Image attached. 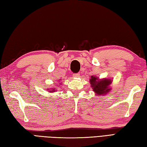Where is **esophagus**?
Returning <instances> with one entry per match:
<instances>
[{
  "instance_id": "34e87169",
  "label": "esophagus",
  "mask_w": 147,
  "mask_h": 147,
  "mask_svg": "<svg viewBox=\"0 0 147 147\" xmlns=\"http://www.w3.org/2000/svg\"><path fill=\"white\" fill-rule=\"evenodd\" d=\"M73 76L74 78H78V77L80 76V73H74L73 74Z\"/></svg>"
}]
</instances>
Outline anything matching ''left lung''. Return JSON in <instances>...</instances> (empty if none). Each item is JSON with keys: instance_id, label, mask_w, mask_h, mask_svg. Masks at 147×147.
<instances>
[{"instance_id": "8db88e82", "label": "left lung", "mask_w": 147, "mask_h": 147, "mask_svg": "<svg viewBox=\"0 0 147 147\" xmlns=\"http://www.w3.org/2000/svg\"><path fill=\"white\" fill-rule=\"evenodd\" d=\"M112 82L110 79H103L102 80H98L97 78L92 76L90 79V83L94 91L98 95H104L109 92L111 90L109 88V85Z\"/></svg>"}]
</instances>
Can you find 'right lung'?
<instances>
[{
	"label": "right lung",
	"mask_w": 147,
	"mask_h": 147,
	"mask_svg": "<svg viewBox=\"0 0 147 147\" xmlns=\"http://www.w3.org/2000/svg\"><path fill=\"white\" fill-rule=\"evenodd\" d=\"M54 91H55V90H53V92H54ZM49 92H51V90H50V91H49Z\"/></svg>",
	"instance_id": "obj_1"
}]
</instances>
